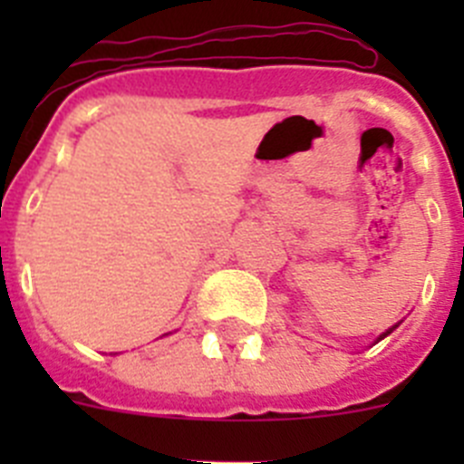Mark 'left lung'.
Segmentation results:
<instances>
[{"instance_id": "obj_1", "label": "left lung", "mask_w": 464, "mask_h": 464, "mask_svg": "<svg viewBox=\"0 0 464 464\" xmlns=\"http://www.w3.org/2000/svg\"><path fill=\"white\" fill-rule=\"evenodd\" d=\"M391 332H392V327H391V330H388V332H383V334H381V339H383V337H388V334H391Z\"/></svg>"}]
</instances>
